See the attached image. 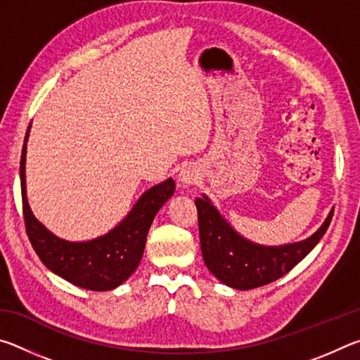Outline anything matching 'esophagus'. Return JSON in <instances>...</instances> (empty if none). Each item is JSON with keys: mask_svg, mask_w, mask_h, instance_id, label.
Here are the masks:
<instances>
[{"mask_svg": "<svg viewBox=\"0 0 360 360\" xmlns=\"http://www.w3.org/2000/svg\"><path fill=\"white\" fill-rule=\"evenodd\" d=\"M179 182H181V186H191V184H193L195 181L198 179V172H197V168L195 167H192V165H187V167H184L179 172Z\"/></svg>", "mask_w": 360, "mask_h": 360, "instance_id": "obj_1", "label": "esophagus"}]
</instances>
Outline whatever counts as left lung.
Returning <instances> with one entry per match:
<instances>
[{
    "label": "left lung",
    "mask_w": 360,
    "mask_h": 360,
    "mask_svg": "<svg viewBox=\"0 0 360 360\" xmlns=\"http://www.w3.org/2000/svg\"><path fill=\"white\" fill-rule=\"evenodd\" d=\"M200 245L208 270L219 281L233 289H254L273 283L290 271L318 245L330 225L333 210L309 238L284 246H260L231 229L210 198H197Z\"/></svg>",
    "instance_id": "left-lung-1"
}]
</instances>
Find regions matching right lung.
Segmentation results:
<instances>
[{"label":"right lung","instance_id":"add662e5","mask_svg":"<svg viewBox=\"0 0 360 360\" xmlns=\"http://www.w3.org/2000/svg\"><path fill=\"white\" fill-rule=\"evenodd\" d=\"M30 127L20 157V187L23 219L28 240L42 264L60 278L89 290H111L127 281L141 262L146 238L158 210L174 193L169 178L141 195L117 227L90 241H66L51 233L33 216L27 200L25 160Z\"/></svg>","mask_w":360,"mask_h":360}]
</instances>
